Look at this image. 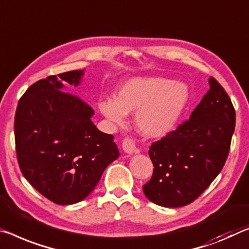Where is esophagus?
Wrapping results in <instances>:
<instances>
[{
	"mask_svg": "<svg viewBox=\"0 0 249 249\" xmlns=\"http://www.w3.org/2000/svg\"><path fill=\"white\" fill-rule=\"evenodd\" d=\"M122 147H123L124 152H126V153H128V154L134 153L136 149L135 140L132 139V137H129V136H126L123 140V143H122Z\"/></svg>",
	"mask_w": 249,
	"mask_h": 249,
	"instance_id": "esophagus-1",
	"label": "esophagus"
}]
</instances>
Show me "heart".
<instances>
[{
    "label": "heart",
    "instance_id": "b5f03b06",
    "mask_svg": "<svg viewBox=\"0 0 249 249\" xmlns=\"http://www.w3.org/2000/svg\"><path fill=\"white\" fill-rule=\"evenodd\" d=\"M188 101L184 84L163 77H135L117 89L115 98L98 102L101 113L115 124L136 112L135 124L147 137H160L175 127Z\"/></svg>",
    "mask_w": 249,
    "mask_h": 249
}]
</instances>
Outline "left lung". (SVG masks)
<instances>
[{
  "label": "left lung",
  "mask_w": 249,
  "mask_h": 249,
  "mask_svg": "<svg viewBox=\"0 0 249 249\" xmlns=\"http://www.w3.org/2000/svg\"><path fill=\"white\" fill-rule=\"evenodd\" d=\"M235 123L230 96L211 76L210 89L189 120L149 146L154 169L143 186L145 196L164 207L185 206L198 198L224 167Z\"/></svg>",
  "instance_id": "1"
}]
</instances>
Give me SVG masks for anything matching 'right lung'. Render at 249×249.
<instances>
[{
    "label": "right lung",
    "mask_w": 249,
    "mask_h": 249,
    "mask_svg": "<svg viewBox=\"0 0 249 249\" xmlns=\"http://www.w3.org/2000/svg\"><path fill=\"white\" fill-rule=\"evenodd\" d=\"M83 71L52 75L31 85L14 118L18 166L29 183L51 202L71 205L88 197L120 152L114 136L90 121L94 109L63 90L77 85Z\"/></svg>",
    "instance_id": "add662e5"
}]
</instances>
